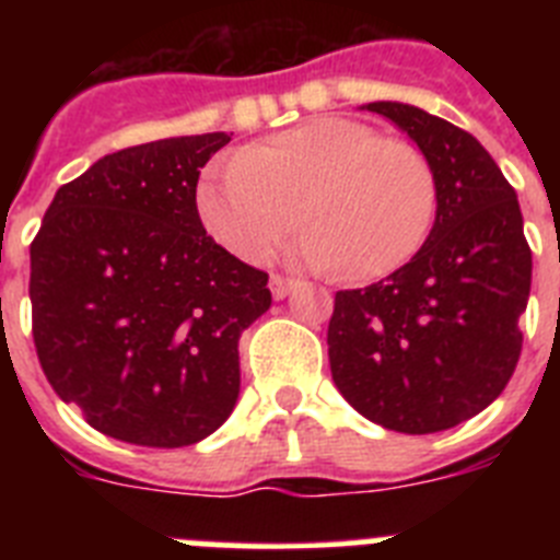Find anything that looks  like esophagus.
I'll list each match as a JSON object with an SVG mask.
<instances>
[{"label": "esophagus", "mask_w": 560, "mask_h": 560, "mask_svg": "<svg viewBox=\"0 0 560 560\" xmlns=\"http://www.w3.org/2000/svg\"><path fill=\"white\" fill-rule=\"evenodd\" d=\"M269 289H271V294H275V300H283V296H289V291L294 289V280H289V277H280V275H271Z\"/></svg>", "instance_id": "esophagus-1"}]
</instances>
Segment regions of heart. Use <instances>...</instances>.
<instances>
[{"label":"heart","instance_id":"heart-1","mask_svg":"<svg viewBox=\"0 0 560 560\" xmlns=\"http://www.w3.org/2000/svg\"><path fill=\"white\" fill-rule=\"evenodd\" d=\"M196 210L215 241L264 264L303 221L291 255L316 271L387 277L427 244L438 210L429 160L368 122L319 117L237 151L196 187Z\"/></svg>","mask_w":560,"mask_h":560}]
</instances>
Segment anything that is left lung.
Wrapping results in <instances>:
<instances>
[{"instance_id": "1", "label": "left lung", "mask_w": 560, "mask_h": 560, "mask_svg": "<svg viewBox=\"0 0 560 560\" xmlns=\"http://www.w3.org/2000/svg\"><path fill=\"white\" fill-rule=\"evenodd\" d=\"M423 151L438 182L427 244L407 266L336 291L328 325L334 384L384 429L432 434L502 395L518 353L533 255L516 190L463 128L409 103H368Z\"/></svg>"}]
</instances>
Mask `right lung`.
I'll return each instance as SVG.
<instances>
[{
	"instance_id": "1",
	"label": "right lung",
	"mask_w": 560,
	"mask_h": 560,
	"mask_svg": "<svg viewBox=\"0 0 560 560\" xmlns=\"http://www.w3.org/2000/svg\"><path fill=\"white\" fill-rule=\"evenodd\" d=\"M226 142L212 131L108 153L56 192L30 244L44 375L114 440L192 446L235 409L237 339L271 291L196 210L201 167Z\"/></svg>"
}]
</instances>
